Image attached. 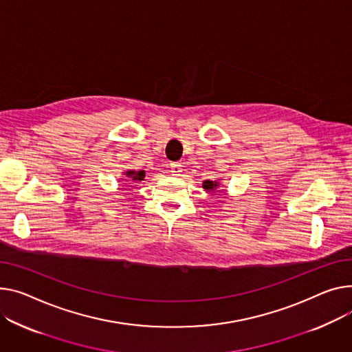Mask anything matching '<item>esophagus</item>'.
Returning a JSON list of instances; mask_svg holds the SVG:
<instances>
[{
  "label": "esophagus",
  "instance_id": "obj_1",
  "mask_svg": "<svg viewBox=\"0 0 352 352\" xmlns=\"http://www.w3.org/2000/svg\"><path fill=\"white\" fill-rule=\"evenodd\" d=\"M170 168H171V173L175 174V175L182 171V166H181L179 162H171V164H170Z\"/></svg>",
  "mask_w": 352,
  "mask_h": 352
}]
</instances>
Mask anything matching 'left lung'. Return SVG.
Here are the masks:
<instances>
[{"label": "left lung", "instance_id": "1", "mask_svg": "<svg viewBox=\"0 0 352 352\" xmlns=\"http://www.w3.org/2000/svg\"><path fill=\"white\" fill-rule=\"evenodd\" d=\"M202 186H204V190H206V191H210V190H217L218 186H219V182L218 181H209V179H206V181H204V184H202Z\"/></svg>", "mask_w": 352, "mask_h": 352}]
</instances>
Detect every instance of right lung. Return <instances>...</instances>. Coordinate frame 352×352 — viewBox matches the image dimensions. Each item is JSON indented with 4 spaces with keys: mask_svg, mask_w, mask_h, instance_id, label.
Segmentation results:
<instances>
[{
    "mask_svg": "<svg viewBox=\"0 0 352 352\" xmlns=\"http://www.w3.org/2000/svg\"><path fill=\"white\" fill-rule=\"evenodd\" d=\"M124 175L127 177V178H130V179H127V181H133V182H135V181H143L144 179V177H146V171L144 170H142V171H126L124 173Z\"/></svg>",
    "mask_w": 352,
    "mask_h": 352,
    "instance_id": "obj_1",
    "label": "right lung"
}]
</instances>
